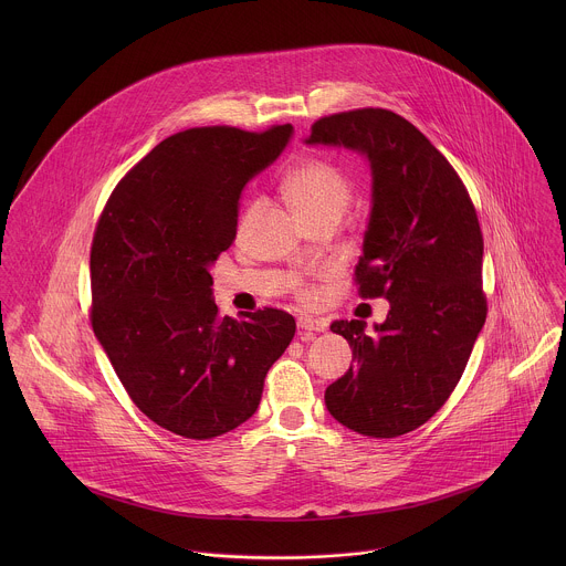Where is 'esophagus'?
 I'll return each instance as SVG.
<instances>
[{
    "label": "esophagus",
    "mask_w": 566,
    "mask_h": 566,
    "mask_svg": "<svg viewBox=\"0 0 566 566\" xmlns=\"http://www.w3.org/2000/svg\"><path fill=\"white\" fill-rule=\"evenodd\" d=\"M296 324H298L301 331H307V333H321V331L326 328V321H323V318H312V316H301Z\"/></svg>",
    "instance_id": "34e87169"
}]
</instances>
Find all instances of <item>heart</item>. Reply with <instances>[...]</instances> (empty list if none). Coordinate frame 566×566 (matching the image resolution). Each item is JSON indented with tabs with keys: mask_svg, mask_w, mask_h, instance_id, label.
<instances>
[{
	"mask_svg": "<svg viewBox=\"0 0 566 566\" xmlns=\"http://www.w3.org/2000/svg\"><path fill=\"white\" fill-rule=\"evenodd\" d=\"M283 193L292 209L298 213L303 222H312L318 218H335L344 213L353 196L350 178L333 163L324 159H305L296 163L283 176ZM259 209V200H250L240 216V233H243ZM292 290L301 303H316L318 287L303 279H292Z\"/></svg>",
	"mask_w": 566,
	"mask_h": 566,
	"instance_id": "b5f03b06",
	"label": "heart"
}]
</instances>
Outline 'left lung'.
Instances as JSON below:
<instances>
[{"label":"left lung","mask_w":566,"mask_h":566,"mask_svg":"<svg viewBox=\"0 0 566 566\" xmlns=\"http://www.w3.org/2000/svg\"><path fill=\"white\" fill-rule=\"evenodd\" d=\"M307 144L368 157L373 213L353 279L361 298L390 301L377 335L364 333V321L331 324L355 364L326 388L324 403L361 436L397 438L447 403L484 326L478 211L453 165L392 111L326 115Z\"/></svg>","instance_id":"obj_1"}]
</instances>
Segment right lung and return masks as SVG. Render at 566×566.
Masks as SVG:
<instances>
[{"mask_svg": "<svg viewBox=\"0 0 566 566\" xmlns=\"http://www.w3.org/2000/svg\"><path fill=\"white\" fill-rule=\"evenodd\" d=\"M292 126L176 133L113 189L91 243V324L133 403L163 429L211 440L259 407L296 323L274 307L220 316L211 265L238 233L243 185Z\"/></svg>", "mask_w": 566, "mask_h": 566, "instance_id": "1", "label": "right lung"}]
</instances>
